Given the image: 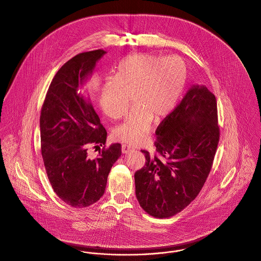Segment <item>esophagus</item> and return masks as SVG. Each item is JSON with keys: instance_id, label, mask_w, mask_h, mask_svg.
<instances>
[{"instance_id": "34e87169", "label": "esophagus", "mask_w": 261, "mask_h": 261, "mask_svg": "<svg viewBox=\"0 0 261 261\" xmlns=\"http://www.w3.org/2000/svg\"><path fill=\"white\" fill-rule=\"evenodd\" d=\"M132 150H134V148H133L132 146H128V145H126V144H123V145L121 146V151H122L123 153H127V152H129V151H132Z\"/></svg>"}]
</instances>
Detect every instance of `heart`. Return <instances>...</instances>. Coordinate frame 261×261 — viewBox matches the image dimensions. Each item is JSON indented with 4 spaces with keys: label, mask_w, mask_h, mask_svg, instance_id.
I'll return each instance as SVG.
<instances>
[{
    "label": "heart",
    "mask_w": 261,
    "mask_h": 261,
    "mask_svg": "<svg viewBox=\"0 0 261 261\" xmlns=\"http://www.w3.org/2000/svg\"><path fill=\"white\" fill-rule=\"evenodd\" d=\"M188 69L178 56L140 53L124 57L112 79L100 88L99 103L110 117L120 118L128 107L134 110L113 130V138L129 145L142 144L152 118L160 121L176 107L186 85Z\"/></svg>",
    "instance_id": "1"
}]
</instances>
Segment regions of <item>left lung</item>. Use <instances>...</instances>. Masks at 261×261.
I'll list each match as a JSON object with an SVG mask.
<instances>
[{"label": "left lung", "mask_w": 261, "mask_h": 261, "mask_svg": "<svg viewBox=\"0 0 261 261\" xmlns=\"http://www.w3.org/2000/svg\"><path fill=\"white\" fill-rule=\"evenodd\" d=\"M155 152L135 174L136 195L152 217L169 218L198 196L211 171L220 129L217 101L206 86L194 85L155 130Z\"/></svg>", "instance_id": "1"}]
</instances>
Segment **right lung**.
Here are the masks:
<instances>
[{
	"label": "right lung",
	"instance_id": "add662e5",
	"mask_svg": "<svg viewBox=\"0 0 261 261\" xmlns=\"http://www.w3.org/2000/svg\"><path fill=\"white\" fill-rule=\"evenodd\" d=\"M102 49L79 53L54 76L40 114L41 152L49 182L66 204L83 208L105 194L113 164L121 155V145L106 147L107 130L89 99L80 89ZM103 146L96 157L88 149Z\"/></svg>",
	"mask_w": 261,
	"mask_h": 261
}]
</instances>
